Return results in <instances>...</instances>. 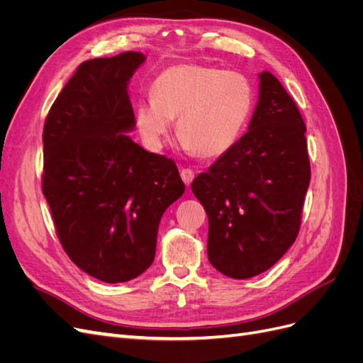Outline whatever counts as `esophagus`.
<instances>
[{
  "mask_svg": "<svg viewBox=\"0 0 363 363\" xmlns=\"http://www.w3.org/2000/svg\"><path fill=\"white\" fill-rule=\"evenodd\" d=\"M180 175H182V180L189 186V184L192 183L194 177H195V172H194L191 168H183V169L180 171Z\"/></svg>",
  "mask_w": 363,
  "mask_h": 363,
  "instance_id": "obj_1",
  "label": "esophagus"
}]
</instances>
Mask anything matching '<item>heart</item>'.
Listing matches in <instances>:
<instances>
[{"mask_svg": "<svg viewBox=\"0 0 363 363\" xmlns=\"http://www.w3.org/2000/svg\"><path fill=\"white\" fill-rule=\"evenodd\" d=\"M255 92L244 74L195 63L174 65L151 84V100L136 106L135 121L145 144L159 150L177 119L186 148L203 157L221 156L232 148L247 124Z\"/></svg>", "mask_w": 363, "mask_h": 363, "instance_id": "heart-1", "label": "heart"}]
</instances>
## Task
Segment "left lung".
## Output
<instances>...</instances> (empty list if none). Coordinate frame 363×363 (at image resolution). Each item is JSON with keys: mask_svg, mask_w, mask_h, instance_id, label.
I'll use <instances>...</instances> for the list:
<instances>
[{"mask_svg": "<svg viewBox=\"0 0 363 363\" xmlns=\"http://www.w3.org/2000/svg\"><path fill=\"white\" fill-rule=\"evenodd\" d=\"M259 77L248 131L191 186L208 218V260L239 280L269 269L295 242L311 182L298 107L271 72Z\"/></svg>", "mask_w": 363, "mask_h": 363, "instance_id": "obj_1", "label": "left lung"}]
</instances>
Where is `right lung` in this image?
Here are the masks:
<instances>
[{
	"label": "right lung",
	"mask_w": 363,
	"mask_h": 363,
	"mask_svg": "<svg viewBox=\"0 0 363 363\" xmlns=\"http://www.w3.org/2000/svg\"><path fill=\"white\" fill-rule=\"evenodd\" d=\"M140 52L83 62L43 125L42 192L65 252L89 276L121 283L155 260L163 212L184 192L172 159L125 133L135 127L127 86Z\"/></svg>",
	"instance_id": "add662e5"
}]
</instances>
